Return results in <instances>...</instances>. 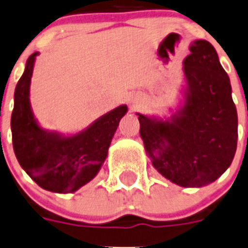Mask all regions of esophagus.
I'll use <instances>...</instances> for the list:
<instances>
[{"instance_id": "esophagus-1", "label": "esophagus", "mask_w": 248, "mask_h": 248, "mask_svg": "<svg viewBox=\"0 0 248 248\" xmlns=\"http://www.w3.org/2000/svg\"><path fill=\"white\" fill-rule=\"evenodd\" d=\"M135 104H138V100H135V102H134V106H135Z\"/></svg>"}]
</instances>
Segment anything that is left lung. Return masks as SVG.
<instances>
[{
  "instance_id": "8db88e82",
  "label": "left lung",
  "mask_w": 248,
  "mask_h": 248,
  "mask_svg": "<svg viewBox=\"0 0 248 248\" xmlns=\"http://www.w3.org/2000/svg\"><path fill=\"white\" fill-rule=\"evenodd\" d=\"M183 61V103L162 120L138 113L140 136L154 168L182 187L214 182L231 166L238 117L231 81L208 40H195Z\"/></svg>"
}]
</instances>
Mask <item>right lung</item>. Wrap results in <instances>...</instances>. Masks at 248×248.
Here are the masks:
<instances>
[{
    "mask_svg": "<svg viewBox=\"0 0 248 248\" xmlns=\"http://www.w3.org/2000/svg\"><path fill=\"white\" fill-rule=\"evenodd\" d=\"M38 52L28 58L14 95L11 116L14 152L17 162L38 186L58 194L75 192L98 174L108 155L127 106H120L75 135L42 128L30 107V81Z\"/></svg>",
    "mask_w": 248,
    "mask_h": 248,
    "instance_id": "1",
    "label": "right lung"
}]
</instances>
